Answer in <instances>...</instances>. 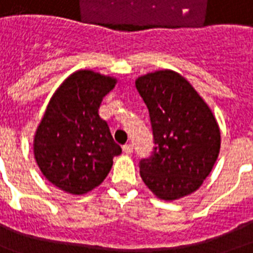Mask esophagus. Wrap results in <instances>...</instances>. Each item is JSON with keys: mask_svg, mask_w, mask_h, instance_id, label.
I'll return each instance as SVG.
<instances>
[{"mask_svg": "<svg viewBox=\"0 0 253 253\" xmlns=\"http://www.w3.org/2000/svg\"><path fill=\"white\" fill-rule=\"evenodd\" d=\"M122 148H123V151H125V154L128 155V154H131V152H132V150H134V146H132L131 143H126V144H125Z\"/></svg>", "mask_w": 253, "mask_h": 253, "instance_id": "1", "label": "esophagus"}]
</instances>
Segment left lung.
Instances as JSON below:
<instances>
[{
    "label": "left lung",
    "mask_w": 253,
    "mask_h": 253,
    "mask_svg": "<svg viewBox=\"0 0 253 253\" xmlns=\"http://www.w3.org/2000/svg\"><path fill=\"white\" fill-rule=\"evenodd\" d=\"M150 113L154 151L139 163L140 176L166 201L200 188L219 155L220 132L211 110L194 87L173 71L135 81Z\"/></svg>",
    "instance_id": "left-lung-1"
}]
</instances>
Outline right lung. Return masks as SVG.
<instances>
[{
  "label": "right lung",
  "instance_id": "obj_1",
  "mask_svg": "<svg viewBox=\"0 0 253 253\" xmlns=\"http://www.w3.org/2000/svg\"><path fill=\"white\" fill-rule=\"evenodd\" d=\"M115 83L93 71H77L49 101L34 139V155L45 178L64 192L84 194L98 186L113 158L122 152L98 113Z\"/></svg>",
  "mask_w": 253,
  "mask_h": 253
}]
</instances>
